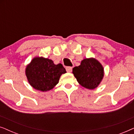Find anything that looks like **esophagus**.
<instances>
[{"label": "esophagus", "instance_id": "esophagus-1", "mask_svg": "<svg viewBox=\"0 0 134 134\" xmlns=\"http://www.w3.org/2000/svg\"><path fill=\"white\" fill-rule=\"evenodd\" d=\"M72 67H70V66H68L66 68V70L68 72H71V71H72Z\"/></svg>", "mask_w": 134, "mask_h": 134}]
</instances>
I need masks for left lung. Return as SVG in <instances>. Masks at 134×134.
Here are the masks:
<instances>
[{
  "label": "left lung",
  "instance_id": "8db88e82",
  "mask_svg": "<svg viewBox=\"0 0 134 134\" xmlns=\"http://www.w3.org/2000/svg\"><path fill=\"white\" fill-rule=\"evenodd\" d=\"M72 74L78 83L89 90L96 88L104 76V67L96 58H84L78 66L72 69Z\"/></svg>",
  "mask_w": 134,
  "mask_h": 134
}]
</instances>
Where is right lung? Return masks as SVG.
Wrapping results in <instances>:
<instances>
[{
    "mask_svg": "<svg viewBox=\"0 0 134 134\" xmlns=\"http://www.w3.org/2000/svg\"><path fill=\"white\" fill-rule=\"evenodd\" d=\"M66 72L61 63L54 64L52 60L43 57H35L25 68L29 83L37 90L47 91L57 85L60 76Z\"/></svg>",
    "mask_w": 134,
    "mask_h": 134,
    "instance_id": "obj_1",
    "label": "right lung"
}]
</instances>
